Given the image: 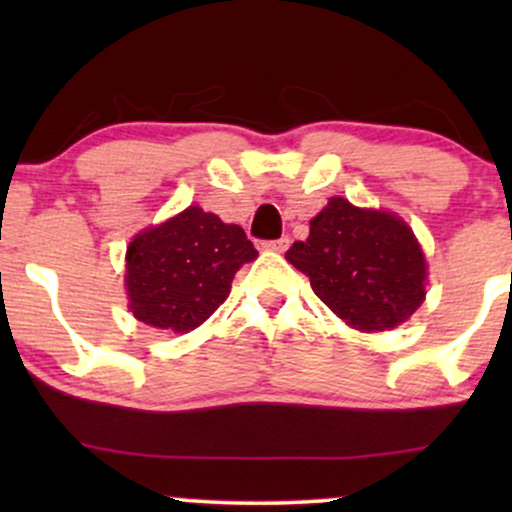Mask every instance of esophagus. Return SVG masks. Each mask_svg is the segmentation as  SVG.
Returning a JSON list of instances; mask_svg holds the SVG:
<instances>
[{
  "label": "esophagus",
  "instance_id": "obj_1",
  "mask_svg": "<svg viewBox=\"0 0 512 512\" xmlns=\"http://www.w3.org/2000/svg\"><path fill=\"white\" fill-rule=\"evenodd\" d=\"M289 236H281V238H276V240H267V243H262V248H267V250H274V252H284L286 248H289Z\"/></svg>",
  "mask_w": 512,
  "mask_h": 512
}]
</instances>
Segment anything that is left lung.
<instances>
[{
	"label": "left lung",
	"instance_id": "8db88e82",
	"mask_svg": "<svg viewBox=\"0 0 512 512\" xmlns=\"http://www.w3.org/2000/svg\"><path fill=\"white\" fill-rule=\"evenodd\" d=\"M286 260L334 315L361 332L402 325L426 298V257L414 231L392 211L354 207L344 197L327 202Z\"/></svg>",
	"mask_w": 512,
	"mask_h": 512
}]
</instances>
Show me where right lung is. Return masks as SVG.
Returning <instances> with one entry per match:
<instances>
[{
	"label": "right lung",
	"instance_id": "obj_1",
	"mask_svg": "<svg viewBox=\"0 0 512 512\" xmlns=\"http://www.w3.org/2000/svg\"><path fill=\"white\" fill-rule=\"evenodd\" d=\"M255 257L243 228L202 207H187L129 243V310L156 330H195L226 301L233 276Z\"/></svg>",
	"mask_w": 512,
	"mask_h": 512
}]
</instances>
